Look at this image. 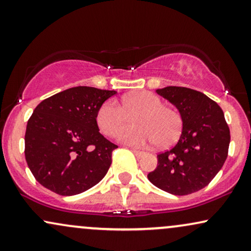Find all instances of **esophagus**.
<instances>
[{
    "instance_id": "esophagus-1",
    "label": "esophagus",
    "mask_w": 251,
    "mask_h": 251,
    "mask_svg": "<svg viewBox=\"0 0 251 251\" xmlns=\"http://www.w3.org/2000/svg\"><path fill=\"white\" fill-rule=\"evenodd\" d=\"M132 152L135 153V156L137 157V158H142V157L145 156V152H143V151H140V150H136V149H132L131 150Z\"/></svg>"
}]
</instances>
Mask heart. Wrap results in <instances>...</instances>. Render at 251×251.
<instances>
[{"label":"heart","instance_id":"1","mask_svg":"<svg viewBox=\"0 0 251 251\" xmlns=\"http://www.w3.org/2000/svg\"><path fill=\"white\" fill-rule=\"evenodd\" d=\"M132 117L135 126L119 135L120 141L132 147H170L180 137L184 126L177 108L163 104L162 99L148 91L123 97L122 107L113 99L104 101L98 109L97 123L102 134L113 137L130 125Z\"/></svg>","mask_w":251,"mask_h":251}]
</instances>
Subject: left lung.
Instances as JSON below:
<instances>
[{
  "label": "left lung",
  "mask_w": 251,
  "mask_h": 251,
  "mask_svg": "<svg viewBox=\"0 0 251 251\" xmlns=\"http://www.w3.org/2000/svg\"><path fill=\"white\" fill-rule=\"evenodd\" d=\"M156 92L177 107L184 126L177 144L157 154L158 165L148 179L168 193L187 196L207 186L224 166L229 126L220 106L203 93L177 86Z\"/></svg>",
  "instance_id": "obj_1"
}]
</instances>
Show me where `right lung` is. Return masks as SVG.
<instances>
[{
    "label": "right lung",
    "mask_w": 251,
    "mask_h": 251,
    "mask_svg": "<svg viewBox=\"0 0 251 251\" xmlns=\"http://www.w3.org/2000/svg\"><path fill=\"white\" fill-rule=\"evenodd\" d=\"M115 94L78 86L35 108L27 121L24 153L40 185L59 196H75L102 180L117 145L100 134L97 113Z\"/></svg>",
    "instance_id": "right-lung-1"
}]
</instances>
